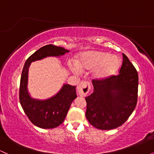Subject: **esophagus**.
I'll return each mask as SVG.
<instances>
[{"label":"esophagus","mask_w":154,"mask_h":154,"mask_svg":"<svg viewBox=\"0 0 154 154\" xmlns=\"http://www.w3.org/2000/svg\"><path fill=\"white\" fill-rule=\"evenodd\" d=\"M91 90V85L88 82L84 81L77 85V93L80 96H85Z\"/></svg>","instance_id":"1"}]
</instances>
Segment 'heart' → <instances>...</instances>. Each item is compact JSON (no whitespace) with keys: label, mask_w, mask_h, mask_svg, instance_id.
<instances>
[{"label":"heart","mask_w":154,"mask_h":154,"mask_svg":"<svg viewBox=\"0 0 154 154\" xmlns=\"http://www.w3.org/2000/svg\"><path fill=\"white\" fill-rule=\"evenodd\" d=\"M121 60L115 55L103 51H88L81 55L77 66L82 70L95 69L94 76L97 78H105L114 75L121 66ZM75 71L78 69L75 68Z\"/></svg>","instance_id":"1"}]
</instances>
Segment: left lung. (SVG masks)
Segmentation results:
<instances>
[{
  "label": "left lung",
  "instance_id": "1",
  "mask_svg": "<svg viewBox=\"0 0 154 154\" xmlns=\"http://www.w3.org/2000/svg\"><path fill=\"white\" fill-rule=\"evenodd\" d=\"M119 75L93 79V93L86 97L85 116L99 130L115 129L122 125L135 109L138 75L125 54Z\"/></svg>",
  "mask_w": 154,
  "mask_h": 154
}]
</instances>
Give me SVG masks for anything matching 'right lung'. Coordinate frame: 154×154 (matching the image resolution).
Returning <instances> with one entry per match:
<instances>
[{
	"instance_id": "add662e5",
	"label": "right lung",
	"mask_w": 154,
	"mask_h": 154,
	"mask_svg": "<svg viewBox=\"0 0 154 154\" xmlns=\"http://www.w3.org/2000/svg\"><path fill=\"white\" fill-rule=\"evenodd\" d=\"M69 52L62 47L47 45L35 51L26 59L23 67L19 86V101L23 110L35 126L43 129L55 128L64 121L72 102L77 98L76 86L64 85L55 96L45 100L32 99L28 93V69L32 61L47 57L59 56Z\"/></svg>"
}]
</instances>
